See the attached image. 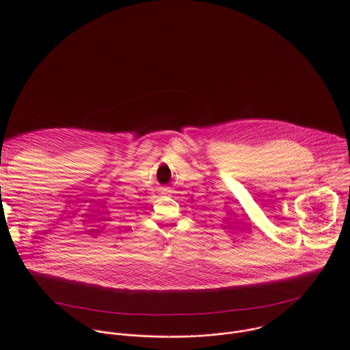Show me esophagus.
<instances>
[{
    "mask_svg": "<svg viewBox=\"0 0 350 350\" xmlns=\"http://www.w3.org/2000/svg\"><path fill=\"white\" fill-rule=\"evenodd\" d=\"M159 192H161L162 195H170V193H172V189H170V187H161V188H159Z\"/></svg>",
    "mask_w": 350,
    "mask_h": 350,
    "instance_id": "esophagus-1",
    "label": "esophagus"
}]
</instances>
